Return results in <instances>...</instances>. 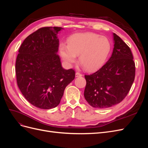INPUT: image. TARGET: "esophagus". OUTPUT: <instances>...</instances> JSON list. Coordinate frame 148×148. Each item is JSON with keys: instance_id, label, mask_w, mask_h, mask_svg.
<instances>
[{"instance_id": "obj_1", "label": "esophagus", "mask_w": 148, "mask_h": 148, "mask_svg": "<svg viewBox=\"0 0 148 148\" xmlns=\"http://www.w3.org/2000/svg\"><path fill=\"white\" fill-rule=\"evenodd\" d=\"M83 76V75L82 74H81L80 73H79V72H77L75 73V77H82Z\"/></svg>"}]
</instances>
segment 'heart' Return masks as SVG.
Masks as SVG:
<instances>
[{
  "instance_id": "1",
  "label": "heart",
  "mask_w": 148,
  "mask_h": 148,
  "mask_svg": "<svg viewBox=\"0 0 148 148\" xmlns=\"http://www.w3.org/2000/svg\"><path fill=\"white\" fill-rule=\"evenodd\" d=\"M111 49L109 39L92 33H78L71 36L68 46L60 44L59 51L62 59L71 65L79 57L80 63L86 70L93 71L104 64Z\"/></svg>"
}]
</instances>
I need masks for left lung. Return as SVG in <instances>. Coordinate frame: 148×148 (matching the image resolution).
<instances>
[{
  "mask_svg": "<svg viewBox=\"0 0 148 148\" xmlns=\"http://www.w3.org/2000/svg\"><path fill=\"white\" fill-rule=\"evenodd\" d=\"M114 47L109 60L89 75L84 96L88 104L105 109L120 103L127 96L135 77V64L132 51L119 36L113 34Z\"/></svg>",
  "mask_w": 148,
  "mask_h": 148,
  "instance_id": "obj_1",
  "label": "left lung"
}]
</instances>
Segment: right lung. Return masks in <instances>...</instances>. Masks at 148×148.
I'll list each match as a JSON object with an SVG mask.
<instances>
[{
    "label": "right lung",
    "instance_id": "add662e5",
    "mask_svg": "<svg viewBox=\"0 0 148 148\" xmlns=\"http://www.w3.org/2000/svg\"><path fill=\"white\" fill-rule=\"evenodd\" d=\"M61 27L39 28L26 38L15 64L16 82L30 104L42 109L59 104L66 86L75 79L73 69L62 68L57 54Z\"/></svg>",
    "mask_w": 148,
    "mask_h": 148
}]
</instances>
